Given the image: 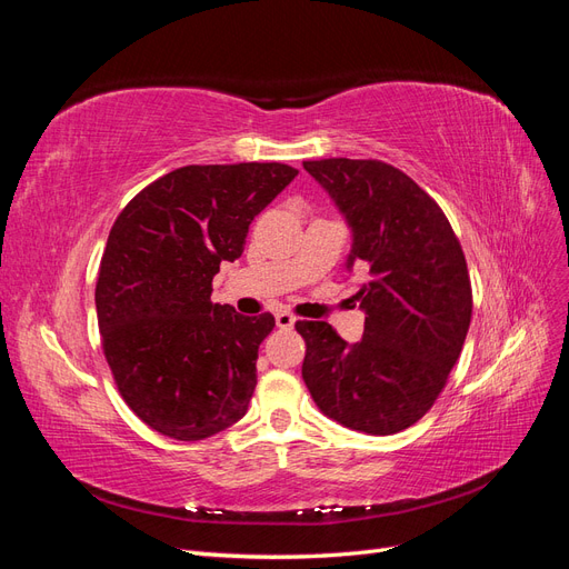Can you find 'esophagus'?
<instances>
[{"label":"esophagus","instance_id":"obj_1","mask_svg":"<svg viewBox=\"0 0 569 569\" xmlns=\"http://www.w3.org/2000/svg\"><path fill=\"white\" fill-rule=\"evenodd\" d=\"M274 322H278L280 330H291V327H295V322H297V318L287 313V311H280V313H274Z\"/></svg>","mask_w":569,"mask_h":569}]
</instances>
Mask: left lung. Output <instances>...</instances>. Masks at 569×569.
I'll list each match as a JSON object with an SVG mask.
<instances>
[{
  "label": "left lung",
  "instance_id": "1",
  "mask_svg": "<svg viewBox=\"0 0 569 569\" xmlns=\"http://www.w3.org/2000/svg\"><path fill=\"white\" fill-rule=\"evenodd\" d=\"M351 228L347 268L360 278L363 339L327 322H297L303 382L327 418L366 435H396L435 406L462 351L472 287L439 203L403 170L372 159L303 161Z\"/></svg>",
  "mask_w": 569,
  "mask_h": 569
}]
</instances>
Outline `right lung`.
I'll return each mask as SVG.
<instances>
[{
  "label": "right lung",
  "instance_id": "obj_1",
  "mask_svg": "<svg viewBox=\"0 0 569 569\" xmlns=\"http://www.w3.org/2000/svg\"><path fill=\"white\" fill-rule=\"evenodd\" d=\"M297 176L284 163L184 166L116 218L94 291L101 347L120 396L159 435L199 441L244 418L274 318L213 303L211 282Z\"/></svg>",
  "mask_w": 569,
  "mask_h": 569
}]
</instances>
